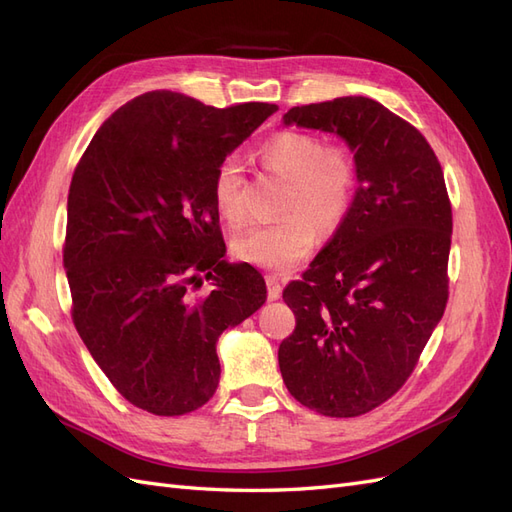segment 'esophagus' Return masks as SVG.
Segmentation results:
<instances>
[{
	"mask_svg": "<svg viewBox=\"0 0 512 512\" xmlns=\"http://www.w3.org/2000/svg\"><path fill=\"white\" fill-rule=\"evenodd\" d=\"M267 297H269V301H277L282 297V284L277 282V277H273V275L267 277Z\"/></svg>",
	"mask_w": 512,
	"mask_h": 512,
	"instance_id": "obj_1",
	"label": "esophagus"
}]
</instances>
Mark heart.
I'll list each match as a JSON object with an SVG mask.
<instances>
[{
    "instance_id": "obj_1",
    "label": "heart",
    "mask_w": 512,
    "mask_h": 512,
    "mask_svg": "<svg viewBox=\"0 0 512 512\" xmlns=\"http://www.w3.org/2000/svg\"><path fill=\"white\" fill-rule=\"evenodd\" d=\"M271 173L288 179L282 220L243 232L232 243L235 254L254 267L286 273L312 254L318 228L333 230L346 218L359 185V162L344 145H327L307 132H282L260 147ZM213 200L222 218L241 226L250 215L247 181L237 156H226L213 175Z\"/></svg>"
}]
</instances>
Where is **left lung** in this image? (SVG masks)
<instances>
[{"mask_svg": "<svg viewBox=\"0 0 512 512\" xmlns=\"http://www.w3.org/2000/svg\"><path fill=\"white\" fill-rule=\"evenodd\" d=\"M284 126L342 138L359 188L303 280L284 290L297 327L277 361L299 404L359 416L404 386L444 314L451 200L425 136L376 100L294 106Z\"/></svg>", "mask_w": 512, "mask_h": 512, "instance_id": "left-lung-1", "label": "left lung"}]
</instances>
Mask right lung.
<instances>
[{"label":"right lung","instance_id":"right-lung-1","mask_svg":"<svg viewBox=\"0 0 512 512\" xmlns=\"http://www.w3.org/2000/svg\"><path fill=\"white\" fill-rule=\"evenodd\" d=\"M275 111L147 91L102 123L74 170L64 247L72 320L136 408L179 416L205 406L220 382V335L267 301L254 267L224 260L213 175ZM209 276L216 290L194 300L189 288Z\"/></svg>","mask_w":512,"mask_h":512}]
</instances>
